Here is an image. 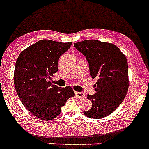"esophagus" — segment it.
<instances>
[{"mask_svg": "<svg viewBox=\"0 0 149 149\" xmlns=\"http://www.w3.org/2000/svg\"><path fill=\"white\" fill-rule=\"evenodd\" d=\"M75 94L78 97H80V98H82V97H86V95H85L83 92H75Z\"/></svg>", "mask_w": 149, "mask_h": 149, "instance_id": "esophagus-1", "label": "esophagus"}]
</instances>
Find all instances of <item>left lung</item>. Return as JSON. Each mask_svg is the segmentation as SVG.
<instances>
[{"label": "left lung", "instance_id": "obj_1", "mask_svg": "<svg viewBox=\"0 0 149 149\" xmlns=\"http://www.w3.org/2000/svg\"><path fill=\"white\" fill-rule=\"evenodd\" d=\"M85 56L92 78L97 77L94 95H88L91 109L84 111L88 118L101 119L108 116L123 101L129 87L128 64L125 56L116 45L95 40L74 43Z\"/></svg>", "mask_w": 149, "mask_h": 149}]
</instances>
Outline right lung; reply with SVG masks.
I'll return each instance as SVG.
<instances>
[{
  "label": "right lung",
  "mask_w": 149,
  "mask_h": 149,
  "mask_svg": "<svg viewBox=\"0 0 149 149\" xmlns=\"http://www.w3.org/2000/svg\"><path fill=\"white\" fill-rule=\"evenodd\" d=\"M71 45V42L42 40L17 58L14 74L16 92L25 108L41 119L55 118L67 100L74 96L71 87H58L49 81L58 71V58Z\"/></svg>",
  "instance_id": "add662e5"
}]
</instances>
